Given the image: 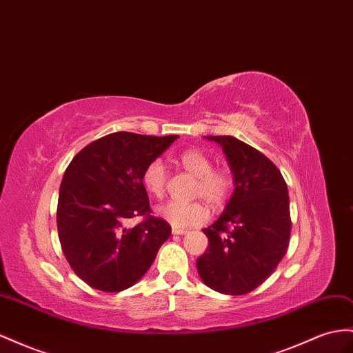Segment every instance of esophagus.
<instances>
[{"instance_id": "esophagus-1", "label": "esophagus", "mask_w": 353, "mask_h": 353, "mask_svg": "<svg viewBox=\"0 0 353 353\" xmlns=\"http://www.w3.org/2000/svg\"><path fill=\"white\" fill-rule=\"evenodd\" d=\"M172 233H174V234H187L188 232L184 230V228H176V227H174V228H172Z\"/></svg>"}]
</instances>
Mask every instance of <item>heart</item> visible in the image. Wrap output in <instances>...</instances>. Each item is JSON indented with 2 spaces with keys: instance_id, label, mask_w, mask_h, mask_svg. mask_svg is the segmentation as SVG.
<instances>
[{
  "instance_id": "obj_1",
  "label": "heart",
  "mask_w": 353,
  "mask_h": 353,
  "mask_svg": "<svg viewBox=\"0 0 353 353\" xmlns=\"http://www.w3.org/2000/svg\"><path fill=\"white\" fill-rule=\"evenodd\" d=\"M178 163L188 174L196 176L193 196L205 199L215 209L221 208L227 202L233 190V175L227 168H214L212 159L199 148L183 151L178 156ZM141 179L142 185L151 196H163L168 183V174L163 161L160 159L151 160L142 170ZM156 212L160 218H163L165 221L176 228L200 225L209 216L206 205L200 200H193V202L170 200V202L157 206Z\"/></svg>"
}]
</instances>
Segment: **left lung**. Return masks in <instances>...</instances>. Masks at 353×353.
<instances>
[{
    "label": "left lung",
    "instance_id": "obj_1",
    "mask_svg": "<svg viewBox=\"0 0 353 353\" xmlns=\"http://www.w3.org/2000/svg\"><path fill=\"white\" fill-rule=\"evenodd\" d=\"M223 147L234 190L220 218L203 228L209 245L196 265L209 288L228 295L251 292L287 254L291 216L287 183L259 150L233 137H205Z\"/></svg>",
    "mask_w": 353,
    "mask_h": 353
}]
</instances>
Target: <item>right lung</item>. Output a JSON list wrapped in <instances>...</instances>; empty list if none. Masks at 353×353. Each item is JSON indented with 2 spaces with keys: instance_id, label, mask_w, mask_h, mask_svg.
Here are the masks:
<instances>
[{
  "instance_id": "1",
  "label": "right lung",
  "mask_w": 353,
  "mask_h": 353,
  "mask_svg": "<svg viewBox=\"0 0 353 353\" xmlns=\"http://www.w3.org/2000/svg\"><path fill=\"white\" fill-rule=\"evenodd\" d=\"M178 135L116 132L93 141L66 168L58 200V234L66 261L80 279L103 292H120L147 273L170 236L150 215L142 170ZM144 216L129 229L125 221Z\"/></svg>"
}]
</instances>
